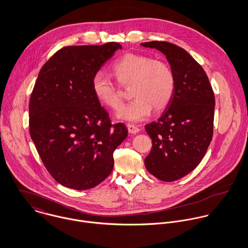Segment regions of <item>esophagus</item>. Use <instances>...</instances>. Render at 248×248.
Wrapping results in <instances>:
<instances>
[{
	"instance_id": "1",
	"label": "esophagus",
	"mask_w": 248,
	"mask_h": 248,
	"mask_svg": "<svg viewBox=\"0 0 248 248\" xmlns=\"http://www.w3.org/2000/svg\"><path fill=\"white\" fill-rule=\"evenodd\" d=\"M126 127H127V129H128V132L131 133V134H136V133H138L139 130H140L139 127H137L136 125L131 124H126Z\"/></svg>"
}]
</instances>
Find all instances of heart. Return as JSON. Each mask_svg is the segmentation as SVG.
<instances>
[{
    "mask_svg": "<svg viewBox=\"0 0 248 248\" xmlns=\"http://www.w3.org/2000/svg\"><path fill=\"white\" fill-rule=\"evenodd\" d=\"M117 81L130 86L134 99L122 106L118 118L127 122H140L148 118L152 108L161 111L169 104L174 92V76L170 66L149 55L128 52L120 57L112 66ZM92 90L102 105L118 109L122 96L116 84L103 73L98 72L92 78Z\"/></svg>",
    "mask_w": 248,
    "mask_h": 248,
    "instance_id": "heart-1",
    "label": "heart"
}]
</instances>
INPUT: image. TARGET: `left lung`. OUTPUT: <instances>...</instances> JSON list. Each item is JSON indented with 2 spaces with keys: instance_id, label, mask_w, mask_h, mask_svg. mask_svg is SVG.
<instances>
[{
  "instance_id": "8db88e82",
  "label": "left lung",
  "mask_w": 248,
  "mask_h": 248,
  "mask_svg": "<svg viewBox=\"0 0 248 248\" xmlns=\"http://www.w3.org/2000/svg\"><path fill=\"white\" fill-rule=\"evenodd\" d=\"M162 51L174 76V92L161 117L146 124L152 149L147 170L166 182L177 180L198 167L213 138L215 94L198 62L181 47L166 41L141 44Z\"/></svg>"
}]
</instances>
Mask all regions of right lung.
I'll use <instances>...</instances> for the list:
<instances>
[{
	"label": "right lung",
	"instance_id": "add662e5",
	"mask_svg": "<svg viewBox=\"0 0 248 248\" xmlns=\"http://www.w3.org/2000/svg\"><path fill=\"white\" fill-rule=\"evenodd\" d=\"M122 46H68L44 64L30 99V134L50 175L61 185L87 190L112 171L113 153L127 136L111 124L92 90V78Z\"/></svg>",
	"mask_w": 248,
	"mask_h": 248
}]
</instances>
